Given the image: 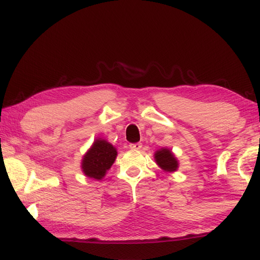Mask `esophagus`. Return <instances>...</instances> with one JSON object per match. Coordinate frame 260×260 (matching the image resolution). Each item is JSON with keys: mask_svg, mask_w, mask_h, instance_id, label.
I'll return each mask as SVG.
<instances>
[{"mask_svg": "<svg viewBox=\"0 0 260 260\" xmlns=\"http://www.w3.org/2000/svg\"><path fill=\"white\" fill-rule=\"evenodd\" d=\"M129 147L132 148V150H140V148L142 147V144L141 143H133V144H129Z\"/></svg>", "mask_w": 260, "mask_h": 260, "instance_id": "1", "label": "esophagus"}]
</instances>
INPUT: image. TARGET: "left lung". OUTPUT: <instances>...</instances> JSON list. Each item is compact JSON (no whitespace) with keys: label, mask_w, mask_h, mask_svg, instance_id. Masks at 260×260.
Segmentation results:
<instances>
[{"label":"left lung","mask_w":260,"mask_h":260,"mask_svg":"<svg viewBox=\"0 0 260 260\" xmlns=\"http://www.w3.org/2000/svg\"><path fill=\"white\" fill-rule=\"evenodd\" d=\"M155 161L164 171L173 172L178 169V161L170 150L162 148L155 153Z\"/></svg>","instance_id":"1"}]
</instances>
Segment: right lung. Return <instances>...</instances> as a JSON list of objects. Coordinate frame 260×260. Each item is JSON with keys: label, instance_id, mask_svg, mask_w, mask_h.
I'll list each match as a JSON object with an SVG mask.
<instances>
[{"label": "right lung", "instance_id": "add662e5", "mask_svg": "<svg viewBox=\"0 0 260 260\" xmlns=\"http://www.w3.org/2000/svg\"><path fill=\"white\" fill-rule=\"evenodd\" d=\"M117 152L105 140H96L92 147L82 158V171L89 178L102 180L107 170L112 167Z\"/></svg>", "mask_w": 260, "mask_h": 260}]
</instances>
